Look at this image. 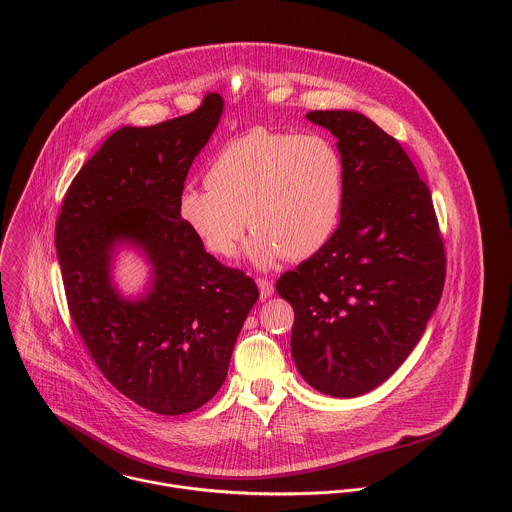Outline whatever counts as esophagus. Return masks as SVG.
Here are the masks:
<instances>
[{
  "instance_id": "esophagus-1",
  "label": "esophagus",
  "mask_w": 512,
  "mask_h": 512,
  "mask_svg": "<svg viewBox=\"0 0 512 512\" xmlns=\"http://www.w3.org/2000/svg\"><path fill=\"white\" fill-rule=\"evenodd\" d=\"M258 290H260V299H268L274 293V284L266 278H258Z\"/></svg>"
}]
</instances>
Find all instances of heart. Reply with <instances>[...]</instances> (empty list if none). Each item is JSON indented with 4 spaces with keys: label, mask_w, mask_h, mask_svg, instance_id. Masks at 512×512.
I'll return each instance as SVG.
<instances>
[{
    "label": "heart",
    "mask_w": 512,
    "mask_h": 512,
    "mask_svg": "<svg viewBox=\"0 0 512 512\" xmlns=\"http://www.w3.org/2000/svg\"><path fill=\"white\" fill-rule=\"evenodd\" d=\"M207 187L187 185L177 199L185 228L215 256H230L248 226L258 266L305 260L327 246L345 207V163L323 134L254 128L220 147Z\"/></svg>",
    "instance_id": "1"
}]
</instances>
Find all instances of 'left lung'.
<instances>
[{"label": "left lung", "mask_w": 512, "mask_h": 512, "mask_svg": "<svg viewBox=\"0 0 512 512\" xmlns=\"http://www.w3.org/2000/svg\"><path fill=\"white\" fill-rule=\"evenodd\" d=\"M337 138L345 207L323 250L280 276L292 357L315 390L353 398L406 361L438 307L445 250L432 195L408 153L359 112L313 110Z\"/></svg>", "instance_id": "obj_1"}]
</instances>
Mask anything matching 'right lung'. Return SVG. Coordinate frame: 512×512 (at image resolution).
Masks as SVG:
<instances>
[{
  "mask_svg": "<svg viewBox=\"0 0 512 512\" xmlns=\"http://www.w3.org/2000/svg\"><path fill=\"white\" fill-rule=\"evenodd\" d=\"M222 98L185 116L120 128L82 165L55 228L74 325L106 380L163 416L201 408L219 392L258 288L222 266L177 215L189 167L219 126ZM148 256L152 288L136 302L111 286L118 243Z\"/></svg>",
  "mask_w": 512,
  "mask_h": 512,
  "instance_id": "obj_1",
  "label": "right lung"
}]
</instances>
